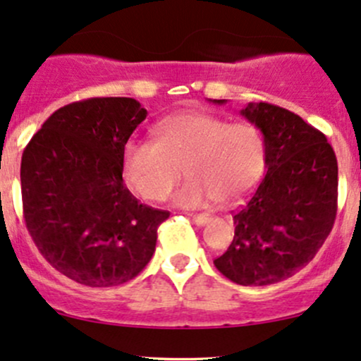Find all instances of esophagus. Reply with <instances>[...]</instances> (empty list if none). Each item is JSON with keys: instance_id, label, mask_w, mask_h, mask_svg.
Segmentation results:
<instances>
[{"instance_id": "obj_1", "label": "esophagus", "mask_w": 361, "mask_h": 361, "mask_svg": "<svg viewBox=\"0 0 361 361\" xmlns=\"http://www.w3.org/2000/svg\"><path fill=\"white\" fill-rule=\"evenodd\" d=\"M190 219H192L197 226H205V224L209 222V215H205V214H192L190 215Z\"/></svg>"}]
</instances>
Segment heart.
Listing matches in <instances>:
<instances>
[{"label": "heart", "instance_id": "1", "mask_svg": "<svg viewBox=\"0 0 361 361\" xmlns=\"http://www.w3.org/2000/svg\"><path fill=\"white\" fill-rule=\"evenodd\" d=\"M154 134L156 140L130 139L122 154L127 183L147 200H166L185 169L188 180L175 193V205H234L263 175L264 139L250 122L180 111L161 120Z\"/></svg>", "mask_w": 361, "mask_h": 361}]
</instances>
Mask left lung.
Returning a JSON list of instances; mask_svg holds the SVG:
<instances>
[{
	"instance_id": "1",
	"label": "left lung",
	"mask_w": 361,
	"mask_h": 361,
	"mask_svg": "<svg viewBox=\"0 0 361 361\" xmlns=\"http://www.w3.org/2000/svg\"><path fill=\"white\" fill-rule=\"evenodd\" d=\"M226 103V100H214ZM264 139L267 175L234 214V239L215 268L244 287L279 283L312 261L336 219L338 161L326 135L270 103L241 110Z\"/></svg>"
}]
</instances>
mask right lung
Returning a JSON list of instances; mask_svg holds the SVG:
<instances>
[{
    "mask_svg": "<svg viewBox=\"0 0 361 361\" xmlns=\"http://www.w3.org/2000/svg\"><path fill=\"white\" fill-rule=\"evenodd\" d=\"M147 110L134 98H91L59 109L25 147L23 215L49 263L88 287L137 276L156 250L166 210L123 185V146Z\"/></svg>",
    "mask_w": 361,
    "mask_h": 361,
    "instance_id": "add662e5",
    "label": "right lung"
}]
</instances>
